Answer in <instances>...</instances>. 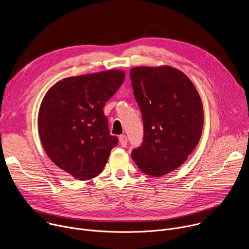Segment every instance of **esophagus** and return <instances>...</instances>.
I'll return each instance as SVG.
<instances>
[{"mask_svg":"<svg viewBox=\"0 0 249 249\" xmlns=\"http://www.w3.org/2000/svg\"><path fill=\"white\" fill-rule=\"evenodd\" d=\"M119 142H120L121 147L125 148V147L127 146V142H128L127 137H126L125 135H120V136H119Z\"/></svg>","mask_w":249,"mask_h":249,"instance_id":"1","label":"esophagus"}]
</instances>
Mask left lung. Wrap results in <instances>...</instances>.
Returning <instances> with one entry per match:
<instances>
[{
    "instance_id": "8db88e82",
    "label": "left lung",
    "mask_w": 249,
    "mask_h": 249,
    "mask_svg": "<svg viewBox=\"0 0 249 249\" xmlns=\"http://www.w3.org/2000/svg\"><path fill=\"white\" fill-rule=\"evenodd\" d=\"M130 78L144 122V141L132 159L144 173L160 177L178 168L201 138L204 113L189 78L170 66L134 67Z\"/></svg>"
}]
</instances>
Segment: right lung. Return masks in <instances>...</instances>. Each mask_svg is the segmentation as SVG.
Returning <instances> with one entry per match:
<instances>
[{"mask_svg": "<svg viewBox=\"0 0 249 249\" xmlns=\"http://www.w3.org/2000/svg\"><path fill=\"white\" fill-rule=\"evenodd\" d=\"M125 80L122 70L65 78L44 95L38 134L48 158L79 180L97 176L118 139L109 134L105 102Z\"/></svg>", "mask_w": 249, "mask_h": 249, "instance_id": "right-lung-1", "label": "right lung"}]
</instances>
